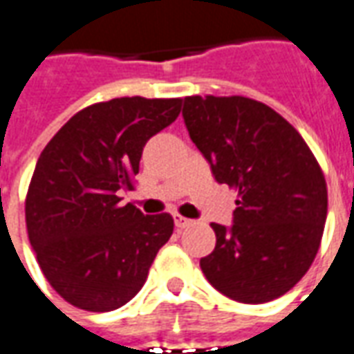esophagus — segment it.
<instances>
[{
	"mask_svg": "<svg viewBox=\"0 0 354 354\" xmlns=\"http://www.w3.org/2000/svg\"><path fill=\"white\" fill-rule=\"evenodd\" d=\"M191 223H192V219H189V218H183V216H179V214H177V216H175V225H177V227H179V229L189 227V225H191Z\"/></svg>",
	"mask_w": 354,
	"mask_h": 354,
	"instance_id": "esophagus-1",
	"label": "esophagus"
}]
</instances>
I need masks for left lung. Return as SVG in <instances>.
Listing matches in <instances>:
<instances>
[{
    "label": "left lung",
    "mask_w": 354,
    "mask_h": 354,
    "mask_svg": "<svg viewBox=\"0 0 354 354\" xmlns=\"http://www.w3.org/2000/svg\"><path fill=\"white\" fill-rule=\"evenodd\" d=\"M183 117L216 181L237 191L235 223H212L216 248L202 272L237 303H270L318 254L328 216L320 163L287 119L252 98L187 96Z\"/></svg>",
    "instance_id": "obj_1"
}]
</instances>
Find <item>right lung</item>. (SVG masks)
<instances>
[{
	"mask_svg": "<svg viewBox=\"0 0 354 354\" xmlns=\"http://www.w3.org/2000/svg\"><path fill=\"white\" fill-rule=\"evenodd\" d=\"M183 98H113L80 109L46 145L24 201L28 241L44 277L88 312L127 304L169 241V214L119 204L135 187L148 138L171 125Z\"/></svg>",
	"mask_w": 354,
	"mask_h": 354,
	"instance_id": "add662e5",
	"label": "right lung"
}]
</instances>
